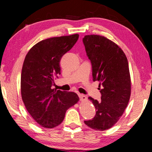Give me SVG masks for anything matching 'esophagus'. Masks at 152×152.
I'll return each mask as SVG.
<instances>
[{
  "mask_svg": "<svg viewBox=\"0 0 152 152\" xmlns=\"http://www.w3.org/2000/svg\"><path fill=\"white\" fill-rule=\"evenodd\" d=\"M79 97H80V100L82 102H84V101L87 100V97L86 96V95H82V94H79Z\"/></svg>",
  "mask_w": 152,
  "mask_h": 152,
  "instance_id": "34e87169",
  "label": "esophagus"
}]
</instances>
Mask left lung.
I'll return each instance as SVG.
<instances>
[{
  "label": "left lung",
  "mask_w": 152,
  "mask_h": 152,
  "mask_svg": "<svg viewBox=\"0 0 152 152\" xmlns=\"http://www.w3.org/2000/svg\"><path fill=\"white\" fill-rule=\"evenodd\" d=\"M83 43L92 64L93 81L99 82L102 94L99 102L88 97L96 114L84 123L93 129L107 130L121 118L130 99L132 86L127 58L123 50L107 37L86 35Z\"/></svg>",
  "instance_id": "8db88e82"
}]
</instances>
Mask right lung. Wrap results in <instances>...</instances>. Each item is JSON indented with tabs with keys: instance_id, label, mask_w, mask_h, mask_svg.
<instances>
[{
	"instance_id": "right-lung-1",
	"label": "right lung",
	"mask_w": 152,
	"mask_h": 152,
	"mask_svg": "<svg viewBox=\"0 0 152 152\" xmlns=\"http://www.w3.org/2000/svg\"><path fill=\"white\" fill-rule=\"evenodd\" d=\"M79 34L39 41L26 56L20 76V93L27 111L39 125L52 129L63 122L66 112L80 100L74 92L52 88L61 74L60 60L78 40Z\"/></svg>"
}]
</instances>
